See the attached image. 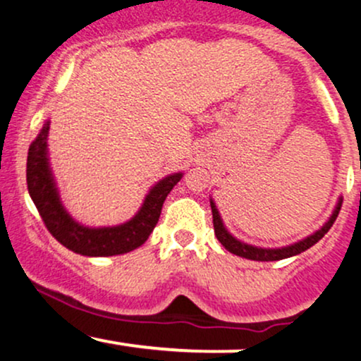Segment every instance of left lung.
Here are the masks:
<instances>
[{
	"label": "left lung",
	"instance_id": "obj_1",
	"mask_svg": "<svg viewBox=\"0 0 361 361\" xmlns=\"http://www.w3.org/2000/svg\"><path fill=\"white\" fill-rule=\"evenodd\" d=\"M341 204H343V198H339L336 207H334L333 214H331V217L327 219V222L324 224V226H322L319 231H316L314 234L307 235V238L302 239V241H299V243L290 244V246L270 250V247L251 246V244H246V243L239 241V239H235L234 235L226 229V226H224V222L221 219V214H219L217 207H215L214 200L210 198V207H212V219H214V231H215V235H217L219 241H221V244L226 247L227 251L233 252V255H238V256H241V258L255 259V261H279V259L290 258V256L300 255L302 251L309 250V247L314 246L319 239L324 238V234L331 229V227H333V224H334V221H336L339 210H341Z\"/></svg>",
	"mask_w": 361,
	"mask_h": 361
}]
</instances>
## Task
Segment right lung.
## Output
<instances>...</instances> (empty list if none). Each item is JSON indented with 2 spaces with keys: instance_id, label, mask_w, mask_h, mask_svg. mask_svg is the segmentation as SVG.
<instances>
[{
  "instance_id": "1",
  "label": "right lung",
  "mask_w": 361,
  "mask_h": 361,
  "mask_svg": "<svg viewBox=\"0 0 361 361\" xmlns=\"http://www.w3.org/2000/svg\"><path fill=\"white\" fill-rule=\"evenodd\" d=\"M49 120L28 147L27 186L47 231L62 246L82 256H115L142 246L159 221L161 209L183 173H173L149 190L139 212L126 224L114 227H86L76 222L62 205L51 164L47 137Z\"/></svg>"
}]
</instances>
